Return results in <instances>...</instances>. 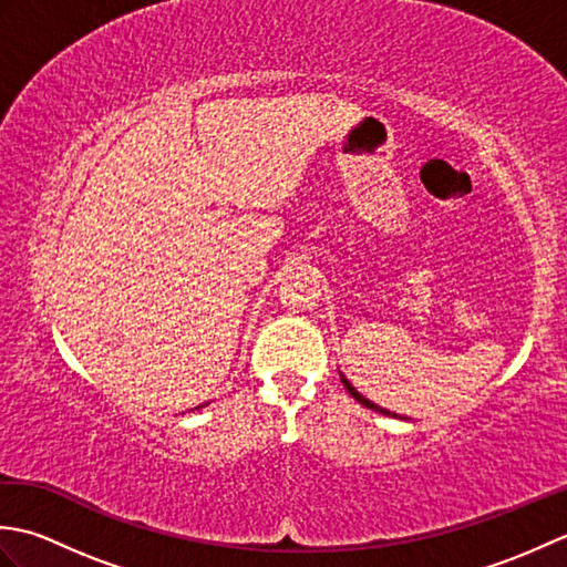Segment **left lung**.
I'll return each mask as SVG.
<instances>
[{"label": "left lung", "mask_w": 567, "mask_h": 567, "mask_svg": "<svg viewBox=\"0 0 567 567\" xmlns=\"http://www.w3.org/2000/svg\"><path fill=\"white\" fill-rule=\"evenodd\" d=\"M341 382L346 384V390L348 392H351V396H353V400H358L360 404H363V406H368V409H372V412H380V414H384V416H396V414H392V412H388V409H382V406H378V404H372L370 400H365V396L363 394H360L355 388H353V384L351 382H348L343 375H341Z\"/></svg>", "instance_id": "obj_1"}]
</instances>
